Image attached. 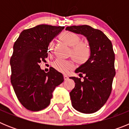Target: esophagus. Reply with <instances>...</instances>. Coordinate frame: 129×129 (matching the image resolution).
I'll list each match as a JSON object with an SVG mask.
<instances>
[{"label": "esophagus", "instance_id": "34e87169", "mask_svg": "<svg viewBox=\"0 0 129 129\" xmlns=\"http://www.w3.org/2000/svg\"><path fill=\"white\" fill-rule=\"evenodd\" d=\"M64 81H66V80H68V77L67 76H66V75H64Z\"/></svg>", "mask_w": 129, "mask_h": 129}]
</instances>
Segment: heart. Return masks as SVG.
Masks as SVG:
<instances>
[{"label": "heart", "mask_w": 129, "mask_h": 129, "mask_svg": "<svg viewBox=\"0 0 129 129\" xmlns=\"http://www.w3.org/2000/svg\"><path fill=\"white\" fill-rule=\"evenodd\" d=\"M60 39L68 45L72 46L70 48V55L76 64L81 65L86 63L90 59L91 50L90 46L85 42H80L81 38L77 34L71 31H66L61 34ZM54 48V43L50 41L48 45V52L52 53ZM55 70L59 72H68L74 67L72 62L70 60L57 58L52 63Z\"/></svg>", "instance_id": "heart-1"}]
</instances>
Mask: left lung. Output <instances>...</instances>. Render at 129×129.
Segmentation results:
<instances>
[{"instance_id":"8db88e82","label":"left lung","mask_w":129,"mask_h":129,"mask_svg":"<svg viewBox=\"0 0 129 129\" xmlns=\"http://www.w3.org/2000/svg\"><path fill=\"white\" fill-rule=\"evenodd\" d=\"M66 30L84 35L91 50L88 61L75 71L83 77V80L70 77L76 83L74 88L70 92L72 105L82 113H94L104 105L111 93L116 74L112 44L101 30L88 25L68 26ZM83 74L85 76H82Z\"/></svg>"}]
</instances>
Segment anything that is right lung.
Listing matches in <instances>:
<instances>
[{"instance_id":"1","label":"right lung","mask_w":129,"mask_h":129,"mask_svg":"<svg viewBox=\"0 0 129 129\" xmlns=\"http://www.w3.org/2000/svg\"><path fill=\"white\" fill-rule=\"evenodd\" d=\"M64 26L41 24L24 29L13 45L10 59L11 83L20 103L28 110L39 111L50 105L55 88L64 81L54 68L46 73L39 63L48 57V45Z\"/></svg>"}]
</instances>
